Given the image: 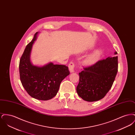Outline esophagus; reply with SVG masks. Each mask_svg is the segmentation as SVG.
<instances>
[{
  "label": "esophagus",
  "mask_w": 135,
  "mask_h": 135,
  "mask_svg": "<svg viewBox=\"0 0 135 135\" xmlns=\"http://www.w3.org/2000/svg\"><path fill=\"white\" fill-rule=\"evenodd\" d=\"M69 67V69L71 73L74 72V67H75V64L73 62H70V64H69L68 66Z\"/></svg>",
  "instance_id": "esophagus-1"
}]
</instances>
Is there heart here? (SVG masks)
Here are the masks:
<instances>
[{"instance_id":"b5f03b06","label":"heart","mask_w":135,"mask_h":135,"mask_svg":"<svg viewBox=\"0 0 135 135\" xmlns=\"http://www.w3.org/2000/svg\"><path fill=\"white\" fill-rule=\"evenodd\" d=\"M102 52L100 50H96L89 55L84 59V64L86 66H91L95 64L100 59Z\"/></svg>"}]
</instances>
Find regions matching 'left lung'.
Here are the masks:
<instances>
[{
  "label": "left lung",
  "instance_id": "obj_1",
  "mask_svg": "<svg viewBox=\"0 0 135 135\" xmlns=\"http://www.w3.org/2000/svg\"><path fill=\"white\" fill-rule=\"evenodd\" d=\"M117 54L115 51L114 55ZM84 69L79 73L77 94L84 101H99L105 96L113 84L118 71V57H109Z\"/></svg>",
  "mask_w": 135,
  "mask_h": 135
}]
</instances>
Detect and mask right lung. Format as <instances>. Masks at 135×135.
<instances>
[{
  "mask_svg": "<svg viewBox=\"0 0 135 135\" xmlns=\"http://www.w3.org/2000/svg\"><path fill=\"white\" fill-rule=\"evenodd\" d=\"M39 32L26 46L20 61V80L28 94L32 98L46 101L55 96L62 81L69 75L68 67L50 62L42 66L32 64L30 56L32 46Z\"/></svg>",
  "mask_w": 135,
  "mask_h": 135,
  "instance_id": "obj_1",
  "label": "right lung"
}]
</instances>
